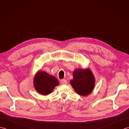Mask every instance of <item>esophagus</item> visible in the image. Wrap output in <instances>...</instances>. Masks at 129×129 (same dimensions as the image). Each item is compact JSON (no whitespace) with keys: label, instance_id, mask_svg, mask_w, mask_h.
Segmentation results:
<instances>
[{"label":"esophagus","instance_id":"esophagus-1","mask_svg":"<svg viewBox=\"0 0 129 129\" xmlns=\"http://www.w3.org/2000/svg\"><path fill=\"white\" fill-rule=\"evenodd\" d=\"M60 82H61V84L62 85H66L68 83L67 80H65V79H63V80H61Z\"/></svg>","mask_w":129,"mask_h":129}]
</instances>
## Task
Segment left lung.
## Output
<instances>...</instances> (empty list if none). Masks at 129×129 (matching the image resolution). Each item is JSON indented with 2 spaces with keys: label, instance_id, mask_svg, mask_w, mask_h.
<instances>
[{
  "label": "left lung",
  "instance_id": "8db88e82",
  "mask_svg": "<svg viewBox=\"0 0 129 129\" xmlns=\"http://www.w3.org/2000/svg\"><path fill=\"white\" fill-rule=\"evenodd\" d=\"M73 79L71 85L78 94L83 96L90 94L95 87V78L91 70L87 69H76L73 73Z\"/></svg>",
  "mask_w": 129,
  "mask_h": 129
}]
</instances>
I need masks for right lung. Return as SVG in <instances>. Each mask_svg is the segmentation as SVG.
<instances>
[{"label": "right lung", "instance_id": "right-lung-1", "mask_svg": "<svg viewBox=\"0 0 129 129\" xmlns=\"http://www.w3.org/2000/svg\"><path fill=\"white\" fill-rule=\"evenodd\" d=\"M35 90L43 95H47L53 91L59 83L55 76L44 71L39 70L35 74L33 80Z\"/></svg>", "mask_w": 129, "mask_h": 129}]
</instances>
